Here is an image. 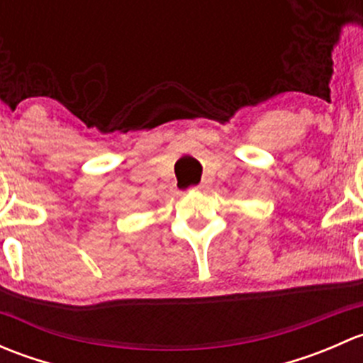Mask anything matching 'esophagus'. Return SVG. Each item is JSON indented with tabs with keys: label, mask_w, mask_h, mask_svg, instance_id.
Wrapping results in <instances>:
<instances>
[{
	"label": "esophagus",
	"mask_w": 363,
	"mask_h": 363,
	"mask_svg": "<svg viewBox=\"0 0 363 363\" xmlns=\"http://www.w3.org/2000/svg\"><path fill=\"white\" fill-rule=\"evenodd\" d=\"M196 188H199V189H205V188H207V181H202L199 186H196Z\"/></svg>",
	"instance_id": "1"
}]
</instances>
